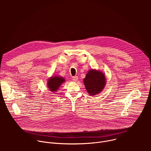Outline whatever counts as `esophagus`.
<instances>
[{"label": "esophagus", "mask_w": 151, "mask_h": 151, "mask_svg": "<svg viewBox=\"0 0 151 151\" xmlns=\"http://www.w3.org/2000/svg\"><path fill=\"white\" fill-rule=\"evenodd\" d=\"M73 81L74 82H77L78 81V76H73Z\"/></svg>", "instance_id": "esophagus-1"}]
</instances>
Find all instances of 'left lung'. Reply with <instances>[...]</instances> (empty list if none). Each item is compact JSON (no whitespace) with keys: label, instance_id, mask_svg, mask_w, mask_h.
I'll use <instances>...</instances> for the list:
<instances>
[{"label":"left lung","instance_id":"1","mask_svg":"<svg viewBox=\"0 0 151 151\" xmlns=\"http://www.w3.org/2000/svg\"><path fill=\"white\" fill-rule=\"evenodd\" d=\"M83 83L87 93L94 96L101 93L106 84V76L103 72L96 69H91L83 79Z\"/></svg>","mask_w":151,"mask_h":151}]
</instances>
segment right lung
<instances>
[{
    "label": "right lung",
    "mask_w": 151,
    "mask_h": 151,
    "mask_svg": "<svg viewBox=\"0 0 151 151\" xmlns=\"http://www.w3.org/2000/svg\"><path fill=\"white\" fill-rule=\"evenodd\" d=\"M66 80L63 77L55 75L52 76L48 79L47 81V87L49 90L52 93L56 92L59 88H60L61 85L64 82H65Z\"/></svg>",
    "instance_id": "obj_1"
}]
</instances>
